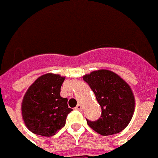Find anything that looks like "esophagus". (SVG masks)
Wrapping results in <instances>:
<instances>
[{
  "mask_svg": "<svg viewBox=\"0 0 158 158\" xmlns=\"http://www.w3.org/2000/svg\"><path fill=\"white\" fill-rule=\"evenodd\" d=\"M76 109H77V110H78V111H82V106L81 105V104H77V107H76Z\"/></svg>",
  "mask_w": 158,
  "mask_h": 158,
  "instance_id": "34e87169",
  "label": "esophagus"
}]
</instances>
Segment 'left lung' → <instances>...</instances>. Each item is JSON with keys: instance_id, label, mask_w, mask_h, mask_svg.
Returning a JSON list of instances; mask_svg holds the SVG:
<instances>
[{"instance_id": "obj_1", "label": "left lung", "mask_w": 158, "mask_h": 158, "mask_svg": "<svg viewBox=\"0 0 158 158\" xmlns=\"http://www.w3.org/2000/svg\"><path fill=\"white\" fill-rule=\"evenodd\" d=\"M101 106L99 120H86L90 128L102 135H112L126 128L133 117L135 107L131 86L117 73L106 69L83 76Z\"/></svg>"}]
</instances>
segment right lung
I'll return each instance as SVG.
<instances>
[{"label":"right lung","mask_w":158,"mask_h":158,"mask_svg":"<svg viewBox=\"0 0 158 158\" xmlns=\"http://www.w3.org/2000/svg\"><path fill=\"white\" fill-rule=\"evenodd\" d=\"M65 77L46 73L38 77L25 93L21 104L23 120L32 133L41 136L54 135L66 123L68 99L60 96Z\"/></svg>","instance_id":"obj_1"}]
</instances>
